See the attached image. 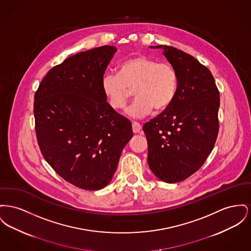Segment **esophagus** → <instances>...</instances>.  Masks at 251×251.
<instances>
[{"instance_id": "obj_1", "label": "esophagus", "mask_w": 251, "mask_h": 251, "mask_svg": "<svg viewBox=\"0 0 251 251\" xmlns=\"http://www.w3.org/2000/svg\"><path fill=\"white\" fill-rule=\"evenodd\" d=\"M132 127H133V132L134 133H139L141 131V129H142L141 125L138 122H135V121L132 123Z\"/></svg>"}]
</instances>
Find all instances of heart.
I'll use <instances>...</instances> for the list:
<instances>
[{"label":"heart","mask_w":251,"mask_h":251,"mask_svg":"<svg viewBox=\"0 0 251 251\" xmlns=\"http://www.w3.org/2000/svg\"><path fill=\"white\" fill-rule=\"evenodd\" d=\"M178 75L169 62H158L144 55L123 61L118 74L107 73L101 79V88L111 106L123 109L134 95L136 100L127 110L133 118H143L152 109L164 111L176 96Z\"/></svg>","instance_id":"heart-1"}]
</instances>
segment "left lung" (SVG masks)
Segmentation results:
<instances>
[{
    "instance_id": "8db88e82",
    "label": "left lung",
    "mask_w": 251,
    "mask_h": 251,
    "mask_svg": "<svg viewBox=\"0 0 251 251\" xmlns=\"http://www.w3.org/2000/svg\"><path fill=\"white\" fill-rule=\"evenodd\" d=\"M178 75L176 96L165 111L143 126L148 164L166 183L183 181L197 172L214 147L220 94L210 71L191 55L157 45Z\"/></svg>"
}]
</instances>
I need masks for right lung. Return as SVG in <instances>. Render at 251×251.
<instances>
[{"label": "right lung", "instance_id": "right-lung-1", "mask_svg": "<svg viewBox=\"0 0 251 251\" xmlns=\"http://www.w3.org/2000/svg\"><path fill=\"white\" fill-rule=\"evenodd\" d=\"M117 52L111 45L79 52L53 67L35 94V130L47 163L75 187L98 191L117 171L132 123L107 102L101 79Z\"/></svg>", "mask_w": 251, "mask_h": 251}]
</instances>
